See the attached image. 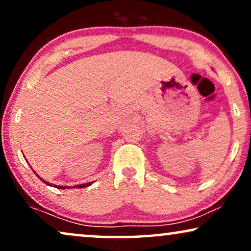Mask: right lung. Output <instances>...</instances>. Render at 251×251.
I'll list each match as a JSON object with an SVG mask.
<instances>
[{
  "label": "right lung",
  "instance_id": "right-lung-1",
  "mask_svg": "<svg viewBox=\"0 0 251 251\" xmlns=\"http://www.w3.org/2000/svg\"><path fill=\"white\" fill-rule=\"evenodd\" d=\"M25 158V157H24ZM25 160H26V158H25ZM26 162H27V161H26ZM31 167V166H30ZM31 169H32V167H31ZM33 170V169H32ZM33 173L34 174H36V175H37V177H38V178H39L40 180H43V182L44 183H45V184H47V185H50V186H53V188H58V189H63V190H65V189H82V188H87V186H89V185H91V184H93L94 182H89V183H84V184H78V185H75V186H62V185H55V184H52V183H50V182H47V180H45V179H43V178H41V177L39 176V175H38V174L36 173V171H34L33 170Z\"/></svg>",
  "mask_w": 251,
  "mask_h": 251
}]
</instances>
